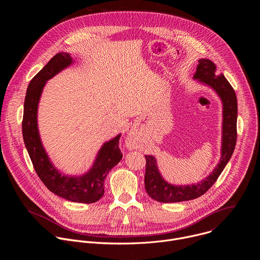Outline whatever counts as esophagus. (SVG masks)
<instances>
[{
	"instance_id": "34e87169",
	"label": "esophagus",
	"mask_w": 260,
	"mask_h": 260,
	"mask_svg": "<svg viewBox=\"0 0 260 260\" xmlns=\"http://www.w3.org/2000/svg\"><path fill=\"white\" fill-rule=\"evenodd\" d=\"M136 136L133 135V134H128L127 138H126V141H125V145L126 147L128 148V149H135V148H137V140H136Z\"/></svg>"
}]
</instances>
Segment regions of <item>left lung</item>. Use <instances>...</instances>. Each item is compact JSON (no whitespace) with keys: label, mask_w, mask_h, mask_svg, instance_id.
<instances>
[{"label":"left lung","mask_w":260,"mask_h":260,"mask_svg":"<svg viewBox=\"0 0 260 260\" xmlns=\"http://www.w3.org/2000/svg\"><path fill=\"white\" fill-rule=\"evenodd\" d=\"M199 82L212 87L220 96L223 106L222 120V147L221 158L214 171L204 180L192 185H176L167 182L160 175L156 159L152 155H145V189L150 198L160 203H179L194 200L206 193L216 182L222 171L230 161L237 143V95L222 73H219L216 64L207 58L199 60L197 72L193 76Z\"/></svg>","instance_id":"8db88e82"}]
</instances>
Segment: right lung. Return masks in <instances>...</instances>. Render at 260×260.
<instances>
[{
	"mask_svg": "<svg viewBox=\"0 0 260 260\" xmlns=\"http://www.w3.org/2000/svg\"><path fill=\"white\" fill-rule=\"evenodd\" d=\"M72 62L69 53L59 52L30 80L24 99L22 136L37 175L51 192L71 202L92 204L104 196V181L107 174L122 158L119 149L121 135L102 146L93 166L86 174L72 177L62 175L53 167L41 143L37 122L38 104L46 81Z\"/></svg>",
	"mask_w": 260,
	"mask_h": 260,
	"instance_id": "1",
	"label": "right lung"
}]
</instances>
